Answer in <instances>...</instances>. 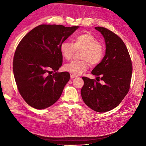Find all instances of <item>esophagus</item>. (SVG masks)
<instances>
[{
	"mask_svg": "<svg viewBox=\"0 0 146 146\" xmlns=\"http://www.w3.org/2000/svg\"><path fill=\"white\" fill-rule=\"evenodd\" d=\"M70 77H71V79H73V78H76V76H75V75H71Z\"/></svg>",
	"mask_w": 146,
	"mask_h": 146,
	"instance_id": "1",
	"label": "esophagus"
}]
</instances>
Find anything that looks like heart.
I'll return each instance as SVG.
<instances>
[{
  "mask_svg": "<svg viewBox=\"0 0 146 146\" xmlns=\"http://www.w3.org/2000/svg\"><path fill=\"white\" fill-rule=\"evenodd\" d=\"M82 50L81 60H75L66 64L64 71L71 75H80L87 70L88 63L92 66L98 64L104 57V49L98 40L90 34H83L77 36L73 39V43L63 41L60 45L61 54L68 60L72 58L75 51Z\"/></svg>",
  "mask_w": 146,
  "mask_h": 146,
  "instance_id": "heart-1",
  "label": "heart"
}]
</instances>
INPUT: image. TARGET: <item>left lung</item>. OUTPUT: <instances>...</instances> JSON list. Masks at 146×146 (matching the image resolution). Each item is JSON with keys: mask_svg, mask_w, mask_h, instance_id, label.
I'll return each mask as SVG.
<instances>
[{"mask_svg": "<svg viewBox=\"0 0 146 146\" xmlns=\"http://www.w3.org/2000/svg\"><path fill=\"white\" fill-rule=\"evenodd\" d=\"M95 29L104 36L106 49L100 63L92 74L100 78L82 77L84 85L81 90L83 102L97 112H106L117 107L127 93L131 85L132 66L125 44L119 36L103 27Z\"/></svg>", "mask_w": 146, "mask_h": 146, "instance_id": "8db88e82", "label": "left lung"}]
</instances>
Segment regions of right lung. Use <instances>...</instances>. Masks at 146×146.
<instances>
[{
  "label": "right lung",
  "instance_id": "add662e5",
  "mask_svg": "<svg viewBox=\"0 0 146 146\" xmlns=\"http://www.w3.org/2000/svg\"><path fill=\"white\" fill-rule=\"evenodd\" d=\"M78 27L41 24L18 44L13 60L14 76L21 95L31 107L44 109L61 97L70 75L67 71L56 72L63 63L60 45Z\"/></svg>",
  "mask_w": 146,
  "mask_h": 146
}]
</instances>
